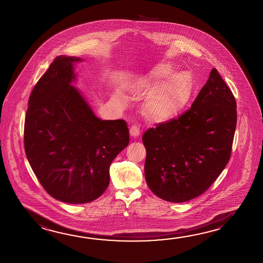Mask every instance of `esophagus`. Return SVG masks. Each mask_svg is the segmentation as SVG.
<instances>
[{
    "label": "esophagus",
    "instance_id": "1",
    "mask_svg": "<svg viewBox=\"0 0 263 263\" xmlns=\"http://www.w3.org/2000/svg\"><path fill=\"white\" fill-rule=\"evenodd\" d=\"M130 135L133 137V138H137V137H139L140 134V130L137 125H132L131 126V128H130Z\"/></svg>",
    "mask_w": 263,
    "mask_h": 263
}]
</instances>
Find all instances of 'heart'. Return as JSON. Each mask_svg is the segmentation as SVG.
I'll return each mask as SVG.
<instances>
[{
	"instance_id": "1",
	"label": "heart",
	"mask_w": 263,
	"mask_h": 263,
	"mask_svg": "<svg viewBox=\"0 0 263 263\" xmlns=\"http://www.w3.org/2000/svg\"><path fill=\"white\" fill-rule=\"evenodd\" d=\"M175 66L163 62L137 81L138 89L161 86L145 106L147 117L154 123H166L176 118L187 105L193 91V79L187 72L175 74Z\"/></svg>"
}]
</instances>
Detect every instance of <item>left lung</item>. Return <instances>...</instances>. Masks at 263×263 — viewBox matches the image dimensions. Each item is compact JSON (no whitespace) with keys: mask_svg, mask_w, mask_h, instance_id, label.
<instances>
[{"mask_svg":"<svg viewBox=\"0 0 263 263\" xmlns=\"http://www.w3.org/2000/svg\"><path fill=\"white\" fill-rule=\"evenodd\" d=\"M236 107L232 91L213 68L190 109L145 132V179L153 193L184 202L214 183L231 157Z\"/></svg>","mask_w":263,"mask_h":263,"instance_id":"8db88e82","label":"left lung"}]
</instances>
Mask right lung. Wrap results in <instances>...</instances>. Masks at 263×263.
Segmentation results:
<instances>
[{
  "label": "right lung",
  "mask_w": 263,
  "mask_h": 263,
  "mask_svg": "<svg viewBox=\"0 0 263 263\" xmlns=\"http://www.w3.org/2000/svg\"><path fill=\"white\" fill-rule=\"evenodd\" d=\"M78 57L58 56L34 86L24 123L28 161L44 189L66 203L91 202L109 183V166L128 145L123 120L97 118L74 86Z\"/></svg>",
  "instance_id": "add662e5"
}]
</instances>
